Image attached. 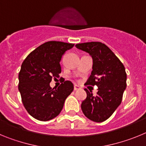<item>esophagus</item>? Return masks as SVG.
Masks as SVG:
<instances>
[{
	"label": "esophagus",
	"instance_id": "obj_1",
	"mask_svg": "<svg viewBox=\"0 0 146 146\" xmlns=\"http://www.w3.org/2000/svg\"><path fill=\"white\" fill-rule=\"evenodd\" d=\"M74 91H79V90H80V86H77V85H74Z\"/></svg>",
	"mask_w": 146,
	"mask_h": 146
}]
</instances>
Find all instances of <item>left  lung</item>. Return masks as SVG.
Segmentation results:
<instances>
[{"label": "left lung", "mask_w": 146, "mask_h": 146, "mask_svg": "<svg viewBox=\"0 0 146 146\" xmlns=\"http://www.w3.org/2000/svg\"><path fill=\"white\" fill-rule=\"evenodd\" d=\"M75 46L89 53L93 59V70L85 85L98 87L96 96L85 88L87 97L82 101L81 109L88 119L103 122L111 116L122 101L126 88L125 67L113 51L102 42H86Z\"/></svg>", "instance_id": "1"}]
</instances>
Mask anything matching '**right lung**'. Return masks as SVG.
<instances>
[{
    "mask_svg": "<svg viewBox=\"0 0 146 146\" xmlns=\"http://www.w3.org/2000/svg\"><path fill=\"white\" fill-rule=\"evenodd\" d=\"M74 44L50 41L35 49L24 60L19 72L18 89L23 104L32 117L42 121L55 118L63 109L67 96L74 90L71 81L52 88V78L61 72L60 61Z\"/></svg>",
    "mask_w": 146,
    "mask_h": 146,
    "instance_id": "add662e5",
    "label": "right lung"
}]
</instances>
